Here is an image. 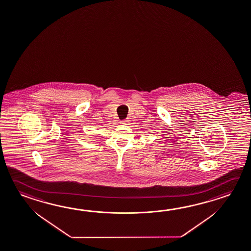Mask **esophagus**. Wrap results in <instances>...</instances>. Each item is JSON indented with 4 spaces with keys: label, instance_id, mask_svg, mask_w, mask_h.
I'll return each mask as SVG.
<instances>
[{
    "label": "esophagus",
    "instance_id": "34e87169",
    "mask_svg": "<svg viewBox=\"0 0 251 251\" xmlns=\"http://www.w3.org/2000/svg\"><path fill=\"white\" fill-rule=\"evenodd\" d=\"M121 124L122 125H128L129 124V121L128 120H124V121L121 122Z\"/></svg>",
    "mask_w": 251,
    "mask_h": 251
}]
</instances>
